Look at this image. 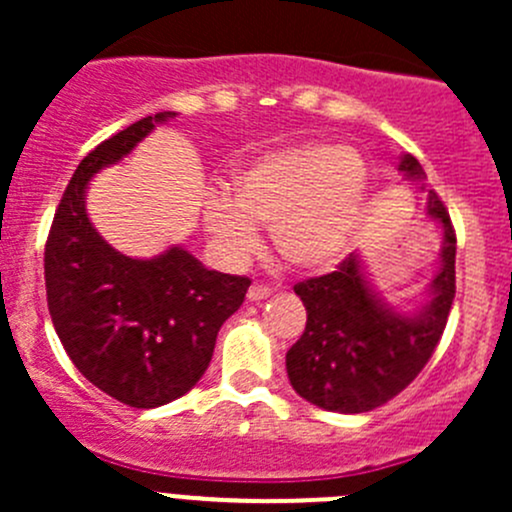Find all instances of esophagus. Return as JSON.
<instances>
[{"mask_svg":"<svg viewBox=\"0 0 512 512\" xmlns=\"http://www.w3.org/2000/svg\"><path fill=\"white\" fill-rule=\"evenodd\" d=\"M270 294H272V287L267 285H252L247 289V299H250V302H260V299H267Z\"/></svg>","mask_w":512,"mask_h":512,"instance_id":"1","label":"esophagus"}]
</instances>
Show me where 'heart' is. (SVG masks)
<instances>
[{
    "instance_id": "heart-1",
    "label": "heart",
    "mask_w": 512,
    "mask_h": 512,
    "mask_svg": "<svg viewBox=\"0 0 512 512\" xmlns=\"http://www.w3.org/2000/svg\"><path fill=\"white\" fill-rule=\"evenodd\" d=\"M366 200V168L354 151L302 143L255 158L237 170L230 198L215 195L203 227L215 250L242 262L270 227L277 255L294 270H324L347 250Z\"/></svg>"
}]
</instances>
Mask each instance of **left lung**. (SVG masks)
Wrapping results in <instances>:
<instances>
[{
    "label": "left lung",
    "instance_id": "8db88e82",
    "mask_svg": "<svg viewBox=\"0 0 512 512\" xmlns=\"http://www.w3.org/2000/svg\"><path fill=\"white\" fill-rule=\"evenodd\" d=\"M399 170L423 180L414 156L401 158ZM426 213L443 230L441 270L428 289L431 299L414 314L396 312L371 289L354 252L329 275L294 285L307 309V327L287 352V376L309 404L364 414L401 394L431 359L456 297V230L433 190Z\"/></svg>",
    "mask_w": 512,
    "mask_h": 512
}]
</instances>
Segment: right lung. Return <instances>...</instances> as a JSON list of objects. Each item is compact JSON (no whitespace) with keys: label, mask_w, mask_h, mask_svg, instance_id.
Segmentation results:
<instances>
[{"label":"right lung","mask_w":512,"mask_h":512,"mask_svg":"<svg viewBox=\"0 0 512 512\" xmlns=\"http://www.w3.org/2000/svg\"><path fill=\"white\" fill-rule=\"evenodd\" d=\"M173 111L146 116L98 143L76 168L44 250L51 322L76 369L111 399L156 409L188 394L250 280L208 270L183 247L151 260L113 250L86 215V188Z\"/></svg>","instance_id":"1"}]
</instances>
